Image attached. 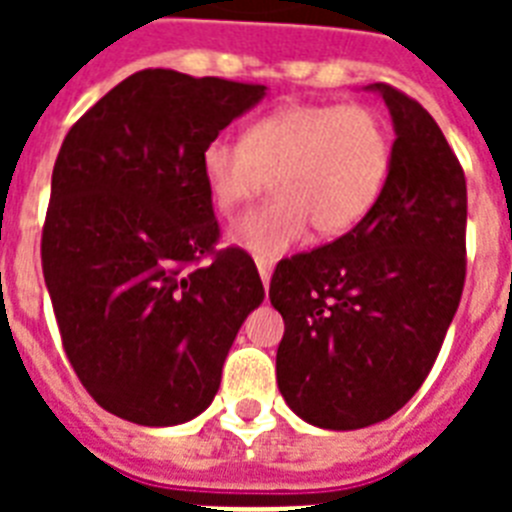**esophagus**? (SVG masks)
<instances>
[{
    "instance_id": "34e87169",
    "label": "esophagus",
    "mask_w": 512,
    "mask_h": 512,
    "mask_svg": "<svg viewBox=\"0 0 512 512\" xmlns=\"http://www.w3.org/2000/svg\"><path fill=\"white\" fill-rule=\"evenodd\" d=\"M257 273H260V279H263V287L268 289V284H271V273H273L271 263H268V260H257Z\"/></svg>"
}]
</instances>
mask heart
Wrapping results in <instances>:
<instances>
[{"instance_id": "heart-1", "label": "heart", "mask_w": 512, "mask_h": 512, "mask_svg": "<svg viewBox=\"0 0 512 512\" xmlns=\"http://www.w3.org/2000/svg\"><path fill=\"white\" fill-rule=\"evenodd\" d=\"M201 180L217 212L247 204L273 175V196L231 225L228 241L276 260L316 225L324 236L361 223L390 170V132L364 106L295 103L257 119L244 140H207Z\"/></svg>"}]
</instances>
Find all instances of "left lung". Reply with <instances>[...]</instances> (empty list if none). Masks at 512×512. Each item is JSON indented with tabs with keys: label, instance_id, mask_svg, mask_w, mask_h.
<instances>
[{
	"label": "left lung",
	"instance_id": "1",
	"mask_svg": "<svg viewBox=\"0 0 512 512\" xmlns=\"http://www.w3.org/2000/svg\"><path fill=\"white\" fill-rule=\"evenodd\" d=\"M393 119L388 180L361 223L281 260L276 382L289 409L327 430L396 414L433 369L465 287L468 188L436 119L390 84H369Z\"/></svg>",
	"mask_w": 512,
	"mask_h": 512
}]
</instances>
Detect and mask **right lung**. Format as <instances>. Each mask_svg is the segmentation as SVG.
Masks as SVG:
<instances>
[{
  "label": "right lung",
  "instance_id": "right-lung-1",
  "mask_svg": "<svg viewBox=\"0 0 512 512\" xmlns=\"http://www.w3.org/2000/svg\"><path fill=\"white\" fill-rule=\"evenodd\" d=\"M265 92L146 68L106 92L60 146L44 284L76 377L122 420L170 428L199 417L236 332L263 303L252 257L212 252L220 231L199 156Z\"/></svg>",
  "mask_w": 512,
  "mask_h": 512
}]
</instances>
